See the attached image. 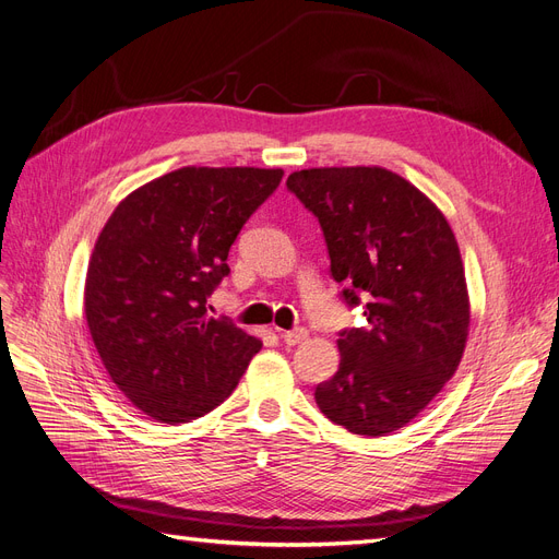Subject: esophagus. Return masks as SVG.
Here are the masks:
<instances>
[{
    "label": "esophagus",
    "mask_w": 559,
    "mask_h": 559,
    "mask_svg": "<svg viewBox=\"0 0 559 559\" xmlns=\"http://www.w3.org/2000/svg\"><path fill=\"white\" fill-rule=\"evenodd\" d=\"M281 338H283V343H287V345H299V343H304L306 338H308V332L306 329H293V332H283L281 334Z\"/></svg>",
    "instance_id": "obj_1"
}]
</instances>
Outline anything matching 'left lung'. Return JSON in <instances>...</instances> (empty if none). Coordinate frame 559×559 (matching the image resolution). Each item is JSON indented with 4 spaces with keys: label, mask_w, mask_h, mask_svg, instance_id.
<instances>
[{
    "label": "left lung",
    "mask_w": 559,
    "mask_h": 559,
    "mask_svg": "<svg viewBox=\"0 0 559 559\" xmlns=\"http://www.w3.org/2000/svg\"><path fill=\"white\" fill-rule=\"evenodd\" d=\"M287 191L318 218L341 297L366 318L341 332L338 370L316 386V403L355 436L394 432L463 357L469 301L456 237L436 204L384 168L299 170Z\"/></svg>",
    "instance_id": "obj_1"
}]
</instances>
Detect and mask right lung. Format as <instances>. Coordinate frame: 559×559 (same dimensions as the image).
Returning a JSON list of instances; mask_svg holds the SVG:
<instances>
[{"mask_svg":"<svg viewBox=\"0 0 559 559\" xmlns=\"http://www.w3.org/2000/svg\"><path fill=\"white\" fill-rule=\"evenodd\" d=\"M283 170L179 168L123 198L87 269L85 318L112 382L144 415L186 424L239 384L262 343L206 299Z\"/></svg>","mask_w":559,"mask_h":559,"instance_id":"obj_1","label":"right lung"}]
</instances>
